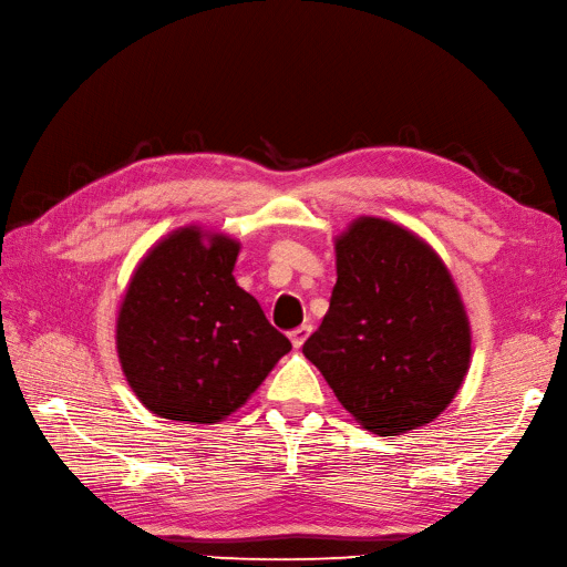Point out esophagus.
<instances>
[{
  "instance_id": "34e87169",
  "label": "esophagus",
  "mask_w": 567,
  "mask_h": 567,
  "mask_svg": "<svg viewBox=\"0 0 567 567\" xmlns=\"http://www.w3.org/2000/svg\"><path fill=\"white\" fill-rule=\"evenodd\" d=\"M310 336H312V326L305 323V326H300V329H296L293 333H290V342H293L296 350H300L305 342L310 340Z\"/></svg>"
}]
</instances>
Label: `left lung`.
<instances>
[{
    "label": "left lung",
    "mask_w": 567,
    "mask_h": 567,
    "mask_svg": "<svg viewBox=\"0 0 567 567\" xmlns=\"http://www.w3.org/2000/svg\"><path fill=\"white\" fill-rule=\"evenodd\" d=\"M338 281L302 346L357 423L390 437L431 423L471 367V323L442 257L390 219L336 238Z\"/></svg>",
    "instance_id": "obj_1"
}]
</instances>
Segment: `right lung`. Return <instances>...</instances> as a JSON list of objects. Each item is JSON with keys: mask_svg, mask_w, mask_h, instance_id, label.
Returning a JSON list of instances; mask_svg holds the SVG:
<instances>
[{"mask_svg": "<svg viewBox=\"0 0 567 567\" xmlns=\"http://www.w3.org/2000/svg\"><path fill=\"white\" fill-rule=\"evenodd\" d=\"M241 244L182 227L136 265L115 319L120 367L156 416L217 423L244 406L290 352L260 302L236 284Z\"/></svg>", "mask_w": 567, "mask_h": 567, "instance_id": "add662e5", "label": "right lung"}]
</instances>
